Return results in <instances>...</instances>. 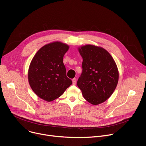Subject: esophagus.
<instances>
[{
  "label": "esophagus",
  "mask_w": 146,
  "mask_h": 146,
  "mask_svg": "<svg viewBox=\"0 0 146 146\" xmlns=\"http://www.w3.org/2000/svg\"><path fill=\"white\" fill-rule=\"evenodd\" d=\"M72 82H73V85H76V78H74L72 79Z\"/></svg>",
  "instance_id": "esophagus-1"
}]
</instances>
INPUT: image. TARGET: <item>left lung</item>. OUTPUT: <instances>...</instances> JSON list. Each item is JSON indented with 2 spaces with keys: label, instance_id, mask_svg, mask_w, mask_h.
I'll use <instances>...</instances> for the list:
<instances>
[{
  "label": "left lung",
  "instance_id": "8db88e82",
  "mask_svg": "<svg viewBox=\"0 0 146 146\" xmlns=\"http://www.w3.org/2000/svg\"><path fill=\"white\" fill-rule=\"evenodd\" d=\"M83 58L82 73L77 85L86 100L96 105L106 101L118 82L117 64L105 49L94 45L78 48Z\"/></svg>",
  "mask_w": 146,
  "mask_h": 146
}]
</instances>
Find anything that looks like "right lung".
<instances>
[{
  "label": "right lung",
  "mask_w": 146,
  "mask_h": 146,
  "mask_svg": "<svg viewBox=\"0 0 146 146\" xmlns=\"http://www.w3.org/2000/svg\"><path fill=\"white\" fill-rule=\"evenodd\" d=\"M69 46L59 41L42 47L34 56L28 69V82L34 92L51 102L59 98L72 81L67 77L63 59Z\"/></svg>",
  "instance_id": "1"
}]
</instances>
